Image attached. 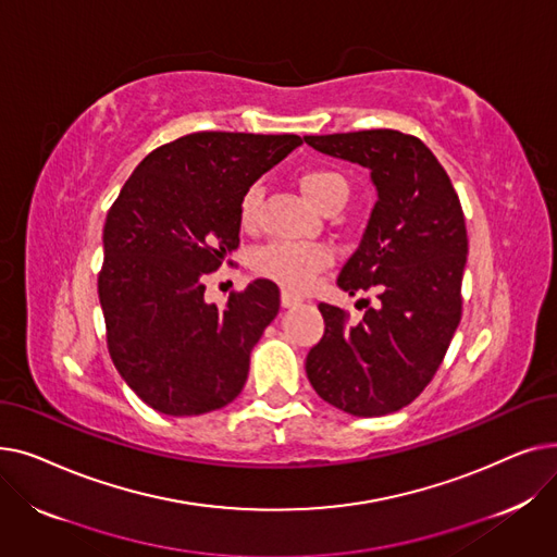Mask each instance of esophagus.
I'll return each instance as SVG.
<instances>
[{
  "mask_svg": "<svg viewBox=\"0 0 557 557\" xmlns=\"http://www.w3.org/2000/svg\"><path fill=\"white\" fill-rule=\"evenodd\" d=\"M302 302H305V298H302L300 294H294V290H288V288L282 290V307H284V309L298 307V305H302Z\"/></svg>",
  "mask_w": 557,
  "mask_h": 557,
  "instance_id": "34e87169",
  "label": "esophagus"
}]
</instances>
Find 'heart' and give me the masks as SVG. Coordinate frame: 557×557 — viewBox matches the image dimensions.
Returning a JSON list of instances; mask_svg holds the SVG:
<instances>
[{"label":"heart","instance_id":"b5f03b06","mask_svg":"<svg viewBox=\"0 0 557 557\" xmlns=\"http://www.w3.org/2000/svg\"><path fill=\"white\" fill-rule=\"evenodd\" d=\"M300 189L307 200L320 212L327 210L330 205H345L349 196V185L343 175L330 166H313L300 173ZM261 205V187L252 185L242 196L239 216L246 227L255 225ZM332 261V252L325 246H300V244H273L261 248L255 255L257 273L273 277L286 286L302 288L313 275L325 269Z\"/></svg>","mask_w":557,"mask_h":557}]
</instances>
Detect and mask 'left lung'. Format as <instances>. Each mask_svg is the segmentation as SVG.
<instances>
[{
  "label": "left lung",
  "instance_id": "1",
  "mask_svg": "<svg viewBox=\"0 0 557 557\" xmlns=\"http://www.w3.org/2000/svg\"><path fill=\"white\" fill-rule=\"evenodd\" d=\"M305 141L370 171L376 202L336 284L349 296L370 286L379 294L357 325L343 309L318 305L325 334L309 349L307 376L349 416H388L426 388L460 323L467 263L460 200L447 171L413 135L379 128L305 135Z\"/></svg>",
  "mask_w": 557,
  "mask_h": 557
}]
</instances>
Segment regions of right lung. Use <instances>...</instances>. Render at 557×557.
<instances>
[{
    "label": "right lung",
    "mask_w": 557,
    "mask_h": 557,
    "mask_svg": "<svg viewBox=\"0 0 557 557\" xmlns=\"http://www.w3.org/2000/svg\"><path fill=\"white\" fill-rule=\"evenodd\" d=\"M300 144L298 135H185L146 156L110 208L99 275L108 349L156 411L194 418L242 393L280 288L252 280L219 309L205 300L202 277L239 246L246 189Z\"/></svg>",
    "instance_id": "right-lung-1"
}]
</instances>
